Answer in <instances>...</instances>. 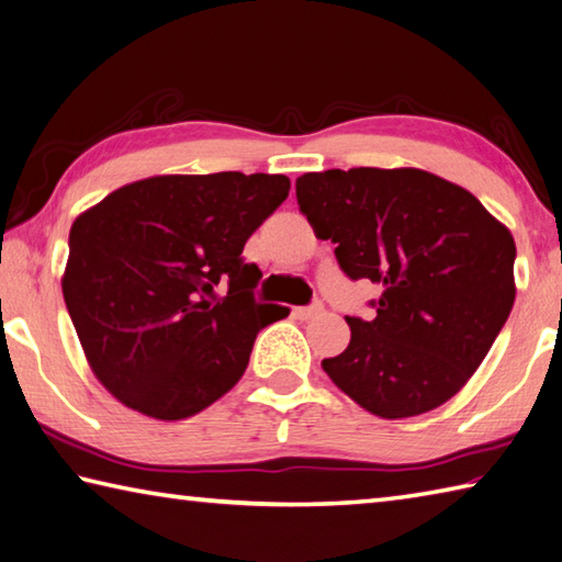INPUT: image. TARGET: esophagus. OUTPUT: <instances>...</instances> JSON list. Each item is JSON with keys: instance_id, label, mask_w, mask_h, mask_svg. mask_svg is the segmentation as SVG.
Instances as JSON below:
<instances>
[{"instance_id": "1", "label": "esophagus", "mask_w": 562, "mask_h": 562, "mask_svg": "<svg viewBox=\"0 0 562 562\" xmlns=\"http://www.w3.org/2000/svg\"><path fill=\"white\" fill-rule=\"evenodd\" d=\"M322 312H324V304L322 302H312V304H307V307H294L292 310V314L297 316V319H312V316L322 314Z\"/></svg>"}]
</instances>
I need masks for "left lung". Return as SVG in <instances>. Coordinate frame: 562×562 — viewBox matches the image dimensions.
<instances>
[{
  "mask_svg": "<svg viewBox=\"0 0 562 562\" xmlns=\"http://www.w3.org/2000/svg\"><path fill=\"white\" fill-rule=\"evenodd\" d=\"M316 238L349 280L383 290L373 319L322 369L366 411L395 420L450 401L512 314L516 243L476 196L423 169H326L297 179Z\"/></svg>",
  "mask_w": 562,
  "mask_h": 562,
  "instance_id": "obj_1",
  "label": "left lung"
}]
</instances>
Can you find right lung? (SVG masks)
Here are the masks:
<instances>
[{"mask_svg": "<svg viewBox=\"0 0 562 562\" xmlns=\"http://www.w3.org/2000/svg\"><path fill=\"white\" fill-rule=\"evenodd\" d=\"M288 193L282 175L151 177L76 218L64 300L117 401L183 420L240 381L255 336L290 314L255 300L262 272L243 258Z\"/></svg>", "mask_w": 562, "mask_h": 562, "instance_id": "add662e5", "label": "right lung"}]
</instances>
